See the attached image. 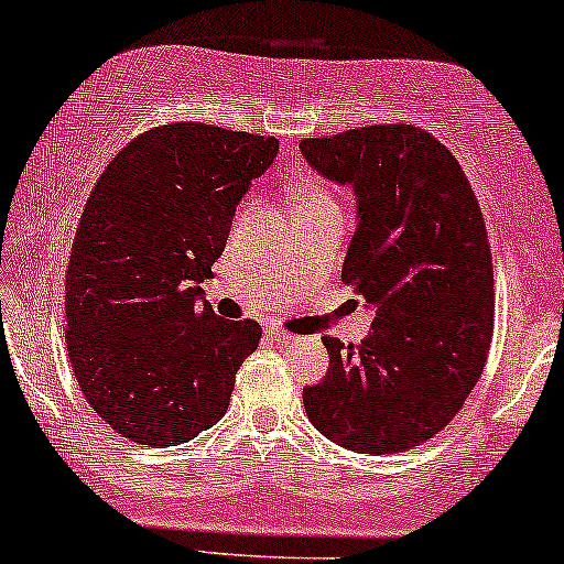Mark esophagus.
I'll return each instance as SVG.
<instances>
[{"instance_id": "esophagus-1", "label": "esophagus", "mask_w": 564, "mask_h": 564, "mask_svg": "<svg viewBox=\"0 0 564 564\" xmlns=\"http://www.w3.org/2000/svg\"><path fill=\"white\" fill-rule=\"evenodd\" d=\"M268 335V338L270 340H275V344H294V335H291V333H283L281 330V327H270V330L265 333Z\"/></svg>"}]
</instances>
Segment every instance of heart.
<instances>
[{
	"label": "heart",
	"mask_w": 564,
	"mask_h": 564,
	"mask_svg": "<svg viewBox=\"0 0 564 564\" xmlns=\"http://www.w3.org/2000/svg\"><path fill=\"white\" fill-rule=\"evenodd\" d=\"M291 199H294L296 213L319 210V208H335L333 192L315 180L299 182L291 187Z\"/></svg>",
	"instance_id": "b5f03b06"
}]
</instances>
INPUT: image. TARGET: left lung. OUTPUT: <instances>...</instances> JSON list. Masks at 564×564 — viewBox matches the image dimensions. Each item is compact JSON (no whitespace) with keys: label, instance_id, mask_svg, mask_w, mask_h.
<instances>
[{"label":"left lung","instance_id":"8db88e82","mask_svg":"<svg viewBox=\"0 0 564 564\" xmlns=\"http://www.w3.org/2000/svg\"><path fill=\"white\" fill-rule=\"evenodd\" d=\"M359 203L344 283L375 306L359 346L323 338L325 380L304 390L317 432L356 453H401L442 432L487 365L495 270L479 199L422 127L372 124L299 142Z\"/></svg>","mask_w":564,"mask_h":564}]
</instances>
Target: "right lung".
I'll return each mask as SVG.
<instances>
[{"mask_svg": "<svg viewBox=\"0 0 564 564\" xmlns=\"http://www.w3.org/2000/svg\"><path fill=\"white\" fill-rule=\"evenodd\" d=\"M275 138L199 122L142 132L98 176L64 281L67 354L90 409L138 445L197 437L229 409L254 319L199 302Z\"/></svg>", "mask_w": 564, "mask_h": 564, "instance_id": "right-lung-1", "label": "right lung"}]
</instances>
